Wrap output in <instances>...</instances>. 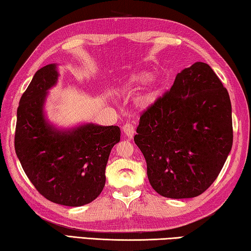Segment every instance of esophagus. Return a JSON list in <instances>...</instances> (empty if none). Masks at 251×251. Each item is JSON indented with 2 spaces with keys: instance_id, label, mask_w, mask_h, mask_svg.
<instances>
[{
  "instance_id": "obj_1",
  "label": "esophagus",
  "mask_w": 251,
  "mask_h": 251,
  "mask_svg": "<svg viewBox=\"0 0 251 251\" xmlns=\"http://www.w3.org/2000/svg\"><path fill=\"white\" fill-rule=\"evenodd\" d=\"M122 130H123V132H125L126 138H128V139H132L133 134H134V126L132 125V123L126 122V125H123Z\"/></svg>"
}]
</instances>
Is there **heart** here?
I'll use <instances>...</instances> for the list:
<instances>
[{
  "mask_svg": "<svg viewBox=\"0 0 251 251\" xmlns=\"http://www.w3.org/2000/svg\"><path fill=\"white\" fill-rule=\"evenodd\" d=\"M149 78H150V74L146 73V72L134 74L130 78L126 79V80L125 81V86H128V87L139 86V85H141V83L146 82ZM156 92H157L156 85H155V82L153 81V83H151V85L147 88V90L143 91L142 94L140 95V97H139L140 103L143 105L151 104L156 98Z\"/></svg>",
  "mask_w": 251,
  "mask_h": 251,
  "instance_id": "obj_1",
  "label": "heart"
}]
</instances>
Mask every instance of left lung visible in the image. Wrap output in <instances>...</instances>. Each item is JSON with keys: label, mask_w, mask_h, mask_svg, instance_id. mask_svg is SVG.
<instances>
[{"label": "left lung", "mask_w": 251, "mask_h": 251, "mask_svg": "<svg viewBox=\"0 0 251 251\" xmlns=\"http://www.w3.org/2000/svg\"><path fill=\"white\" fill-rule=\"evenodd\" d=\"M137 133L153 190L169 199L199 196L217 178L232 147L228 91L207 64L197 61L143 112Z\"/></svg>", "instance_id": "1"}]
</instances>
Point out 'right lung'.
<instances>
[{
	"instance_id": "obj_1",
	"label": "right lung",
	"mask_w": 251,
	"mask_h": 251,
	"mask_svg": "<svg viewBox=\"0 0 251 251\" xmlns=\"http://www.w3.org/2000/svg\"><path fill=\"white\" fill-rule=\"evenodd\" d=\"M57 65L38 69L17 108L15 152L35 188L52 203L82 206L102 192L105 166L114 144L117 126L85 123L58 129L44 111L48 90L58 80Z\"/></svg>"
}]
</instances>
